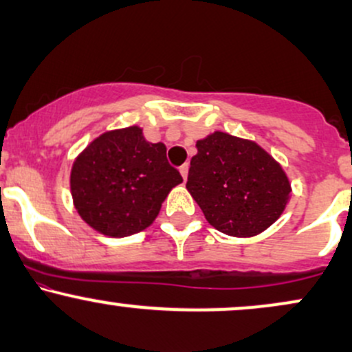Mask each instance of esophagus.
Returning a JSON list of instances; mask_svg holds the SVG:
<instances>
[{
  "label": "esophagus",
  "mask_w": 352,
  "mask_h": 352,
  "mask_svg": "<svg viewBox=\"0 0 352 352\" xmlns=\"http://www.w3.org/2000/svg\"><path fill=\"white\" fill-rule=\"evenodd\" d=\"M180 173H182V177H184V180H187V177H188V164L182 165Z\"/></svg>",
  "instance_id": "esophagus-1"
}]
</instances>
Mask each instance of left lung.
<instances>
[{"instance_id": "left-lung-1", "label": "left lung", "mask_w": 352, "mask_h": 352, "mask_svg": "<svg viewBox=\"0 0 352 352\" xmlns=\"http://www.w3.org/2000/svg\"><path fill=\"white\" fill-rule=\"evenodd\" d=\"M187 188L218 232L254 236L280 218L292 185L281 165L252 140L215 132L197 142Z\"/></svg>"}]
</instances>
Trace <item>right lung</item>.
<instances>
[{
    "label": "right lung",
    "mask_w": 352,
    "mask_h": 352,
    "mask_svg": "<svg viewBox=\"0 0 352 352\" xmlns=\"http://www.w3.org/2000/svg\"><path fill=\"white\" fill-rule=\"evenodd\" d=\"M182 175L162 142L151 144L137 125L99 135L76 159L71 193L78 213L109 236L142 232L155 220Z\"/></svg>",
    "instance_id": "add662e5"
}]
</instances>
